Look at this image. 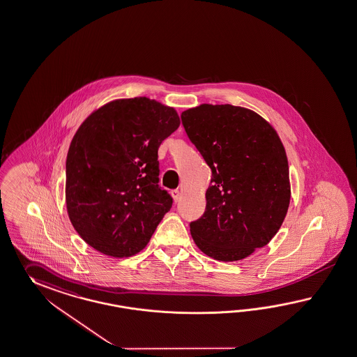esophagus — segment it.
I'll return each mask as SVG.
<instances>
[{
	"instance_id": "1",
	"label": "esophagus",
	"mask_w": 357,
	"mask_h": 357,
	"mask_svg": "<svg viewBox=\"0 0 357 357\" xmlns=\"http://www.w3.org/2000/svg\"><path fill=\"white\" fill-rule=\"evenodd\" d=\"M172 196H173L175 202H178L179 199H181V192L178 191V190H173V191H172Z\"/></svg>"
}]
</instances>
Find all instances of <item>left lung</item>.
<instances>
[{"label":"left lung","instance_id":"obj_1","mask_svg":"<svg viewBox=\"0 0 357 357\" xmlns=\"http://www.w3.org/2000/svg\"><path fill=\"white\" fill-rule=\"evenodd\" d=\"M188 138L211 169L206 209L190 223L201 252L235 261L270 243L287 215V152L259 114L231 105H201L183 112Z\"/></svg>","mask_w":357,"mask_h":357}]
</instances>
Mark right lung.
Returning <instances> with one entry per match:
<instances>
[{
	"label": "right lung",
	"mask_w": 357,
	"mask_h": 357,
	"mask_svg": "<svg viewBox=\"0 0 357 357\" xmlns=\"http://www.w3.org/2000/svg\"><path fill=\"white\" fill-rule=\"evenodd\" d=\"M179 116L146 96L109 102L70 142L66 204L72 226L98 252L130 257L147 245L173 205L158 185V147Z\"/></svg>",
	"instance_id": "add662e5"
}]
</instances>
